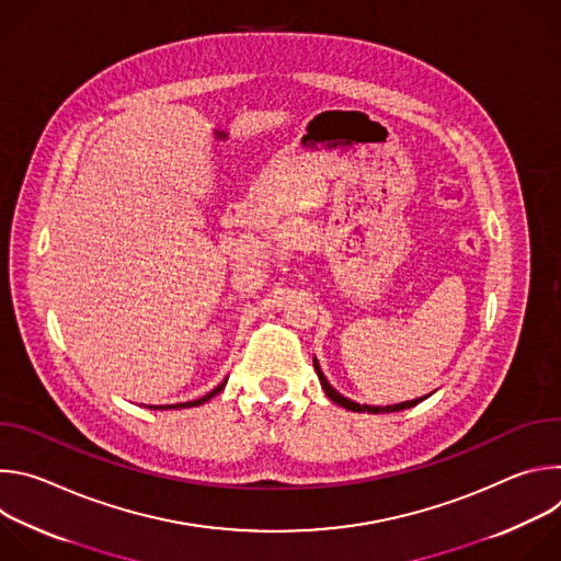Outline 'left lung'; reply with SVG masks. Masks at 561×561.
I'll use <instances>...</instances> for the list:
<instances>
[{
    "label": "left lung",
    "mask_w": 561,
    "mask_h": 561,
    "mask_svg": "<svg viewBox=\"0 0 561 561\" xmlns=\"http://www.w3.org/2000/svg\"><path fill=\"white\" fill-rule=\"evenodd\" d=\"M312 366H314V370H317V377H319V383H322V388H324V392L333 399V402L337 404V407H342V409H346V411H353V413H373V415H379V413H399V411H407V409H413V407H417L420 402H424V399H428L433 392H428V394H422V397H417V399H411V402H402V404H392V407H368V404H357V402H353V399H348V397H344L342 392H337L333 386H331V381L327 379V375L322 373V368H319V362H317V357H312Z\"/></svg>",
    "instance_id": "obj_1"
}]
</instances>
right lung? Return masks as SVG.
Masks as SVG:
<instances>
[{"mask_svg": "<svg viewBox=\"0 0 561 561\" xmlns=\"http://www.w3.org/2000/svg\"><path fill=\"white\" fill-rule=\"evenodd\" d=\"M226 381H228V379H224V381H221L217 388H213V390H210V392H206L204 397H199V399H193V402H184V404H167V407H148V409H152V411H180V409H193V407L206 404L208 399H213L217 392H221V390H224Z\"/></svg>", "mask_w": 561, "mask_h": 561, "instance_id": "obj_1", "label": "right lung"}]
</instances>
